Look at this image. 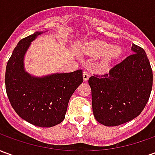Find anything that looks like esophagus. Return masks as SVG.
<instances>
[{"label": "esophagus", "instance_id": "34e87169", "mask_svg": "<svg viewBox=\"0 0 155 155\" xmlns=\"http://www.w3.org/2000/svg\"><path fill=\"white\" fill-rule=\"evenodd\" d=\"M89 77H90V74L88 73L87 71H84L83 72V79H84V81H87Z\"/></svg>", "mask_w": 155, "mask_h": 155}]
</instances>
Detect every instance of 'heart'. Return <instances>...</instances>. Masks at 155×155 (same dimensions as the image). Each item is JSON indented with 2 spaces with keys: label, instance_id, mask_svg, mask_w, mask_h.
I'll return each instance as SVG.
<instances>
[{
  "label": "heart",
  "instance_id": "b5f03b06",
  "mask_svg": "<svg viewBox=\"0 0 155 155\" xmlns=\"http://www.w3.org/2000/svg\"><path fill=\"white\" fill-rule=\"evenodd\" d=\"M88 52L93 56L102 55V63L109 65L120 57L123 50L119 45L109 44L107 42L97 41L92 42L88 46Z\"/></svg>",
  "mask_w": 155,
  "mask_h": 155
}]
</instances>
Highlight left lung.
<instances>
[{
    "mask_svg": "<svg viewBox=\"0 0 155 155\" xmlns=\"http://www.w3.org/2000/svg\"><path fill=\"white\" fill-rule=\"evenodd\" d=\"M134 54L107 74L89 79L93 114L99 123L117 126L140 115L149 101L153 72L143 48L132 44Z\"/></svg>",
    "mask_w": 155,
    "mask_h": 155,
    "instance_id": "1",
    "label": "left lung"
}]
</instances>
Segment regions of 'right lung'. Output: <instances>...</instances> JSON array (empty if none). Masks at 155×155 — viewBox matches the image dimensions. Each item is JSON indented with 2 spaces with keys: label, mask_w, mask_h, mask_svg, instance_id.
<instances>
[{
  "label": "right lung",
  "mask_w": 155,
  "mask_h": 155,
  "mask_svg": "<svg viewBox=\"0 0 155 155\" xmlns=\"http://www.w3.org/2000/svg\"><path fill=\"white\" fill-rule=\"evenodd\" d=\"M36 31L19 41L5 70V91L12 108L23 120L39 127H52L64 119L70 98L83 82L82 70L37 77L26 72L24 58Z\"/></svg>",
  "instance_id": "right-lung-1"
}]
</instances>
